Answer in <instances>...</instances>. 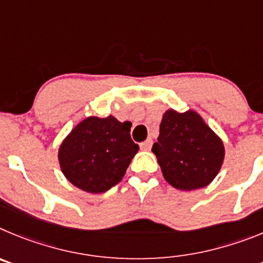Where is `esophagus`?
Here are the masks:
<instances>
[{"label":"esophagus","mask_w":263,"mask_h":263,"mask_svg":"<svg viewBox=\"0 0 263 263\" xmlns=\"http://www.w3.org/2000/svg\"><path fill=\"white\" fill-rule=\"evenodd\" d=\"M140 148L143 149V151H149V149L152 148V139H148V140H145L144 143H141Z\"/></svg>","instance_id":"1"}]
</instances>
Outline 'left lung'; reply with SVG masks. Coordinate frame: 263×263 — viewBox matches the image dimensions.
<instances>
[{"mask_svg": "<svg viewBox=\"0 0 263 263\" xmlns=\"http://www.w3.org/2000/svg\"><path fill=\"white\" fill-rule=\"evenodd\" d=\"M157 157L165 181L182 191L205 187L223 165L224 144L193 110L165 111L157 143Z\"/></svg>", "mask_w": 263, "mask_h": 263, "instance_id": "obj_1", "label": "left lung"}]
</instances>
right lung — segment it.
<instances>
[{"label":"right lung","instance_id":"add662e5","mask_svg":"<svg viewBox=\"0 0 263 263\" xmlns=\"http://www.w3.org/2000/svg\"><path fill=\"white\" fill-rule=\"evenodd\" d=\"M129 131L131 123H120L112 115L80 122L59 148L65 178L91 194L105 193L119 183L139 151Z\"/></svg>","mask_w":263,"mask_h":263}]
</instances>
